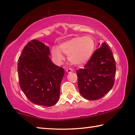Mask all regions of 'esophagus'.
<instances>
[{
	"label": "esophagus",
	"instance_id": "obj_1",
	"mask_svg": "<svg viewBox=\"0 0 135 135\" xmlns=\"http://www.w3.org/2000/svg\"><path fill=\"white\" fill-rule=\"evenodd\" d=\"M66 71H67L68 73H71V72L73 71V70L71 69V68H67V69L66 70Z\"/></svg>",
	"mask_w": 135,
	"mask_h": 135
}]
</instances>
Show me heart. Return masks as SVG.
Listing matches in <instances>:
<instances>
[{"label":"heart","mask_w":135,"mask_h":135,"mask_svg":"<svg viewBox=\"0 0 135 135\" xmlns=\"http://www.w3.org/2000/svg\"><path fill=\"white\" fill-rule=\"evenodd\" d=\"M95 47V42L90 36L73 38L62 43L59 49L54 47L52 49L53 56L59 62L64 59V54L68 55V59L74 65H81L89 60Z\"/></svg>","instance_id":"obj_1"}]
</instances>
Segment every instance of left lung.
Instances as JSON below:
<instances>
[{
	"label": "left lung",
	"instance_id": "left-lung-1",
	"mask_svg": "<svg viewBox=\"0 0 135 135\" xmlns=\"http://www.w3.org/2000/svg\"><path fill=\"white\" fill-rule=\"evenodd\" d=\"M115 72L113 52L105 42L102 43L84 68L76 71L79 90L82 97L90 100L103 97L114 86Z\"/></svg>",
	"mask_w": 135,
	"mask_h": 135
}]
</instances>
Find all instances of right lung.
Instances as JSON below:
<instances>
[{
    "label": "right lung",
    "instance_id": "add662e5",
    "mask_svg": "<svg viewBox=\"0 0 135 135\" xmlns=\"http://www.w3.org/2000/svg\"><path fill=\"white\" fill-rule=\"evenodd\" d=\"M49 47L34 39L24 47L18 59L20 86L27 98L38 105L57 103L64 70L52 62Z\"/></svg>",
    "mask_w": 135,
    "mask_h": 135
}]
</instances>
